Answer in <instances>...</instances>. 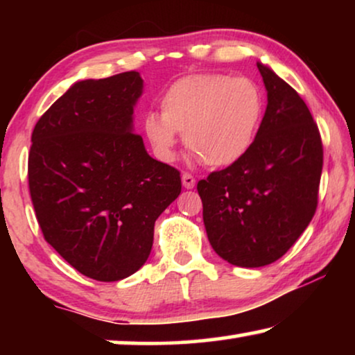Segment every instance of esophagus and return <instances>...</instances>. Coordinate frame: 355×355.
I'll return each mask as SVG.
<instances>
[{
    "label": "esophagus",
    "instance_id": "1",
    "mask_svg": "<svg viewBox=\"0 0 355 355\" xmlns=\"http://www.w3.org/2000/svg\"><path fill=\"white\" fill-rule=\"evenodd\" d=\"M182 186L186 189H193V186H196V178H193L191 173H184L182 174Z\"/></svg>",
    "mask_w": 355,
    "mask_h": 355
}]
</instances>
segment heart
Wrapping results in <instances>:
<instances>
[{
    "mask_svg": "<svg viewBox=\"0 0 355 355\" xmlns=\"http://www.w3.org/2000/svg\"><path fill=\"white\" fill-rule=\"evenodd\" d=\"M162 114L144 118L158 158L171 162L178 132L207 166H231L254 147L265 116V94L249 77L216 72L184 76L159 96Z\"/></svg>",
    "mask_w": 355,
    "mask_h": 355,
    "instance_id": "b5f03b06",
    "label": "heart"
}]
</instances>
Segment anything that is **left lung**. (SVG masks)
I'll use <instances>...</instances> for the list:
<instances>
[{
    "mask_svg": "<svg viewBox=\"0 0 355 355\" xmlns=\"http://www.w3.org/2000/svg\"><path fill=\"white\" fill-rule=\"evenodd\" d=\"M268 105L254 147L241 162L197 184L208 241L231 265L257 268L281 259L318 205L323 145L293 87L257 62Z\"/></svg>",
    "mask_w": 355,
    "mask_h": 355,
    "instance_id": "left-lung-1",
    "label": "left lung"
}]
</instances>
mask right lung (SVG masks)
<instances>
[{
  "label": "right lung",
  "mask_w": 355,
  "mask_h": 355,
  "mask_svg": "<svg viewBox=\"0 0 355 355\" xmlns=\"http://www.w3.org/2000/svg\"><path fill=\"white\" fill-rule=\"evenodd\" d=\"M142 87L137 71L76 82L32 132L28 191L43 237L96 281L147 261L155 221L181 193V173L132 132Z\"/></svg>",
  "instance_id": "right-lung-1"
}]
</instances>
